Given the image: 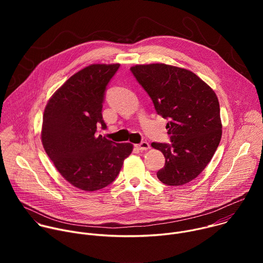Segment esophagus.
I'll list each match as a JSON object with an SVG mask.
<instances>
[{
    "label": "esophagus",
    "mask_w": 263,
    "mask_h": 263,
    "mask_svg": "<svg viewBox=\"0 0 263 263\" xmlns=\"http://www.w3.org/2000/svg\"><path fill=\"white\" fill-rule=\"evenodd\" d=\"M135 146H136V148L139 149V151H146V149L149 148V144H148V142H146V141H142L141 143L136 144Z\"/></svg>",
    "instance_id": "34e87169"
}]
</instances>
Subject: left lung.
I'll return each mask as SVG.
<instances>
[{
	"label": "left lung",
	"instance_id": "obj_1",
	"mask_svg": "<svg viewBox=\"0 0 263 263\" xmlns=\"http://www.w3.org/2000/svg\"><path fill=\"white\" fill-rule=\"evenodd\" d=\"M132 73L166 124L171 144L152 142L162 152L158 179L180 186L196 179L213 157L221 138L219 103L213 89L189 69L164 63L137 64Z\"/></svg>",
	"mask_w": 263,
	"mask_h": 263
}]
</instances>
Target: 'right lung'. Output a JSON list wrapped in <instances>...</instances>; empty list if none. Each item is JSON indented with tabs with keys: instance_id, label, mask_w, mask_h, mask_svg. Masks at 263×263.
Masks as SVG:
<instances>
[{
	"instance_id": "add662e5",
	"label": "right lung",
	"mask_w": 263,
	"mask_h": 263,
	"mask_svg": "<svg viewBox=\"0 0 263 263\" xmlns=\"http://www.w3.org/2000/svg\"><path fill=\"white\" fill-rule=\"evenodd\" d=\"M120 64H90L67 79L50 98L44 112L42 142L60 175L85 192L104 189L118 177L132 153L130 142L97 135L103 128L107 84Z\"/></svg>"
}]
</instances>
